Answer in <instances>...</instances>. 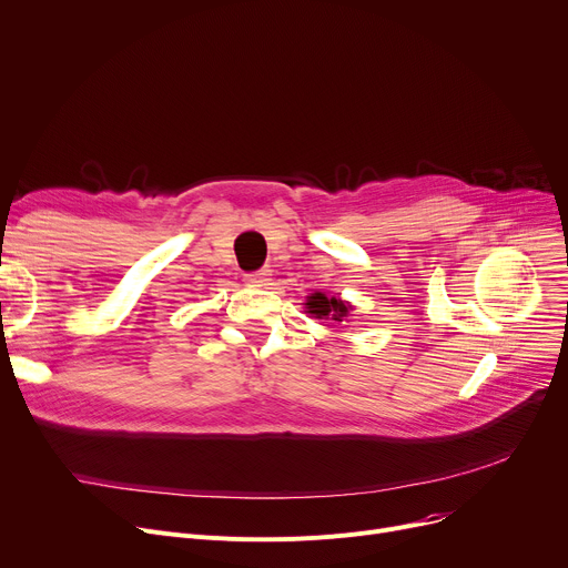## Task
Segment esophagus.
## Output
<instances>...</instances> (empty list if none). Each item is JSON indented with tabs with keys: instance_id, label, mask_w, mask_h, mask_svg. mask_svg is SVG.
Segmentation results:
<instances>
[{
	"instance_id": "34e87169",
	"label": "esophagus",
	"mask_w": 568,
	"mask_h": 568,
	"mask_svg": "<svg viewBox=\"0 0 568 568\" xmlns=\"http://www.w3.org/2000/svg\"><path fill=\"white\" fill-rule=\"evenodd\" d=\"M272 276V272H268V268H260V272H251V274H246L244 276V281H246V285H253V287H264V285H268V278Z\"/></svg>"
}]
</instances>
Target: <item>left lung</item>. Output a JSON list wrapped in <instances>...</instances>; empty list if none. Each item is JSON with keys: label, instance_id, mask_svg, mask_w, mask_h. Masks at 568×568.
<instances>
[{"label": "left lung", "instance_id": "8db88e82", "mask_svg": "<svg viewBox=\"0 0 568 568\" xmlns=\"http://www.w3.org/2000/svg\"><path fill=\"white\" fill-rule=\"evenodd\" d=\"M306 308L311 315L315 317H332L336 322H343V317L347 315V304H343L341 300H329V296H324L322 292H315L313 296H308Z\"/></svg>", "mask_w": 568, "mask_h": 568}]
</instances>
